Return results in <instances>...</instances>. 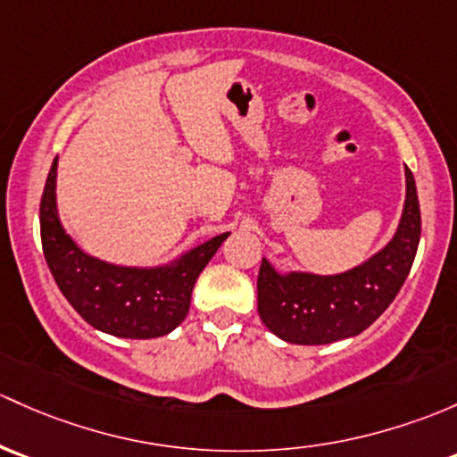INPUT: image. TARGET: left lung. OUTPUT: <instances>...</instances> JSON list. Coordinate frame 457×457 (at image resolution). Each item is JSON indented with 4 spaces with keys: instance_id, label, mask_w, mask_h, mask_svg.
Masks as SVG:
<instances>
[{
    "instance_id": "1",
    "label": "left lung",
    "mask_w": 457,
    "mask_h": 457,
    "mask_svg": "<svg viewBox=\"0 0 457 457\" xmlns=\"http://www.w3.org/2000/svg\"><path fill=\"white\" fill-rule=\"evenodd\" d=\"M420 241L416 181L405 168V204L386 247L342 273L278 271L262 258L258 271V315L276 337L321 345L363 333L401 291Z\"/></svg>"
}]
</instances>
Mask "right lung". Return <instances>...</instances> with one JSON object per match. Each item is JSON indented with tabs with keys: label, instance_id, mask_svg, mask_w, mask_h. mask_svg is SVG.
Masks as SVG:
<instances>
[{
	"label": "right lung",
	"instance_id": "1",
	"mask_svg": "<svg viewBox=\"0 0 457 457\" xmlns=\"http://www.w3.org/2000/svg\"><path fill=\"white\" fill-rule=\"evenodd\" d=\"M56 168L52 162L41 196V243L56 285L76 313L96 330L124 339L168 335L186 320L199 273L229 232L188 249L155 267H127L89 256L65 232L56 205Z\"/></svg>",
	"mask_w": 457,
	"mask_h": 457
}]
</instances>
